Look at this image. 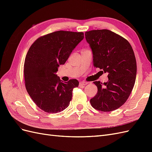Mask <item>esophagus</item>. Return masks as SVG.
Returning <instances> with one entry per match:
<instances>
[{
	"label": "esophagus",
	"instance_id": "1",
	"mask_svg": "<svg viewBox=\"0 0 152 152\" xmlns=\"http://www.w3.org/2000/svg\"><path fill=\"white\" fill-rule=\"evenodd\" d=\"M87 84H88V83H87V82H86L81 81V82H79V86H80V87H84V86L87 85Z\"/></svg>",
	"mask_w": 152,
	"mask_h": 152
}]
</instances>
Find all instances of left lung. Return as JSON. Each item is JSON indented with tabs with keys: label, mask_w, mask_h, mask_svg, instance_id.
Returning <instances> with one entry per match:
<instances>
[{
	"label": "left lung",
	"mask_w": 152,
	"mask_h": 152,
	"mask_svg": "<svg viewBox=\"0 0 152 152\" xmlns=\"http://www.w3.org/2000/svg\"><path fill=\"white\" fill-rule=\"evenodd\" d=\"M85 36L94 66L108 73L107 82H94L98 93L90 103L102 112L117 110L125 103L134 86L137 66L133 49L126 39L108 30H91Z\"/></svg>",
	"instance_id": "left-lung-1"
}]
</instances>
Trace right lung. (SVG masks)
<instances>
[{
  "label": "right lung",
  "mask_w": 152,
  "mask_h": 152,
  "mask_svg": "<svg viewBox=\"0 0 152 152\" xmlns=\"http://www.w3.org/2000/svg\"><path fill=\"white\" fill-rule=\"evenodd\" d=\"M84 38L83 32L57 31L39 37L30 48L24 64L25 87L43 111L56 113L70 104L72 91L79 82H63L56 73Z\"/></svg>",
  "instance_id": "1"
}]
</instances>
